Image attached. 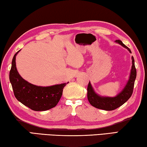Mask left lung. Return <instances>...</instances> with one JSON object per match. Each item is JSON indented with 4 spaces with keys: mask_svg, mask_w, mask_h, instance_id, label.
<instances>
[{
    "mask_svg": "<svg viewBox=\"0 0 147 147\" xmlns=\"http://www.w3.org/2000/svg\"><path fill=\"white\" fill-rule=\"evenodd\" d=\"M115 42L121 45L122 47L128 49L129 52L131 53L130 49L126 46L122 42V41L117 40L115 41ZM131 60L132 66L128 82H127L126 85H125L121 92L118 94L115 97L102 96L96 94L89 81L87 88V98L88 102L93 107L105 111H112L121 106L131 97L132 93H133L134 83L137 74L136 69V67H135L134 59L133 57H131Z\"/></svg>",
    "mask_w": 147,
    "mask_h": 147,
    "instance_id": "8db88e82",
    "label": "left lung"
}]
</instances>
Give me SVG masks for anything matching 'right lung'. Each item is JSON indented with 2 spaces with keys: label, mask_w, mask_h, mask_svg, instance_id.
I'll list each match as a JSON object with an SVG mask.
<instances>
[{
  "label": "right lung",
  "mask_w": 147,
  "mask_h": 147,
  "mask_svg": "<svg viewBox=\"0 0 147 147\" xmlns=\"http://www.w3.org/2000/svg\"><path fill=\"white\" fill-rule=\"evenodd\" d=\"M20 50L14 55L9 71V81L16 99L25 106L36 111L51 109L57 105L67 83L49 86H36L22 78L16 68V57Z\"/></svg>",
  "instance_id": "obj_1"
}]
</instances>
